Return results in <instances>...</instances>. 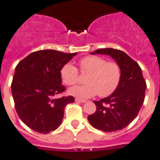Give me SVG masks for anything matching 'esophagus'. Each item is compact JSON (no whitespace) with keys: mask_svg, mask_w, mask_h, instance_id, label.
I'll return each mask as SVG.
<instances>
[{"mask_svg":"<svg viewBox=\"0 0 160 160\" xmlns=\"http://www.w3.org/2000/svg\"><path fill=\"white\" fill-rule=\"evenodd\" d=\"M76 101L78 102H86V100H84V99H80V98H76Z\"/></svg>","mask_w":160,"mask_h":160,"instance_id":"1","label":"esophagus"}]
</instances>
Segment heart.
<instances>
[{"instance_id":"b5f03b06","label":"heart","mask_w":160,"mask_h":160,"mask_svg":"<svg viewBox=\"0 0 160 160\" xmlns=\"http://www.w3.org/2000/svg\"><path fill=\"white\" fill-rule=\"evenodd\" d=\"M80 71L89 72L83 85H77L69 89L70 94L78 98H90L98 94L99 97H107L113 93L120 84L122 69L114 62L98 56H87L79 62ZM61 77L65 84L74 85L79 81V71L74 65L68 62L60 71Z\"/></svg>"}]
</instances>
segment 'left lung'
Segmentation results:
<instances>
[{"mask_svg":"<svg viewBox=\"0 0 160 160\" xmlns=\"http://www.w3.org/2000/svg\"><path fill=\"white\" fill-rule=\"evenodd\" d=\"M91 54H104L113 58L122 69V79L111 95L93 101L96 112L88 116V120L94 128L102 132L123 129L136 118L145 100L146 83L141 67L122 51L102 48Z\"/></svg>","mask_w":160,"mask_h":160,"instance_id":"8db88e82","label":"left lung"}]
</instances>
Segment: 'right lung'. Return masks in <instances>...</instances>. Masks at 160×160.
Instances as JSON below:
<instances>
[{"instance_id": "add662e5", "label": "right lung", "mask_w": 160, "mask_h": 160, "mask_svg": "<svg viewBox=\"0 0 160 160\" xmlns=\"http://www.w3.org/2000/svg\"><path fill=\"white\" fill-rule=\"evenodd\" d=\"M77 53L40 50L30 53L15 67L11 92L17 114L34 132L47 134L61 125L65 107L72 96L54 98L66 90L61 69Z\"/></svg>"}]
</instances>
